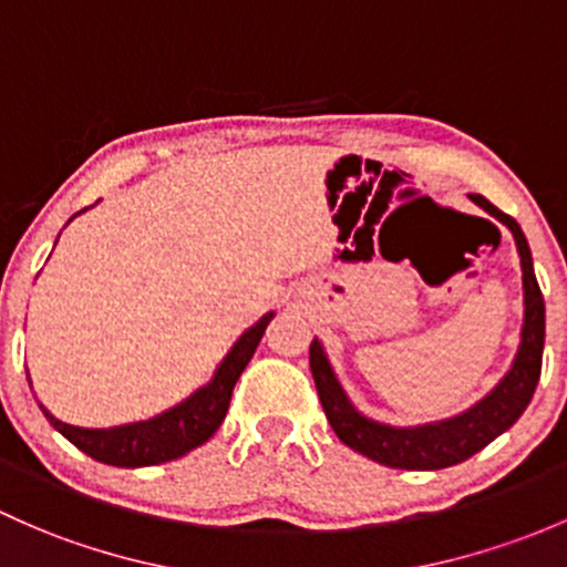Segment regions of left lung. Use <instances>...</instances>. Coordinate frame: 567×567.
Here are the masks:
<instances>
[{"mask_svg": "<svg viewBox=\"0 0 567 567\" xmlns=\"http://www.w3.org/2000/svg\"><path fill=\"white\" fill-rule=\"evenodd\" d=\"M484 212L497 217L516 238V249L522 258V282H524V326L522 344L516 353L511 372L499 380V385L467 413L454 419L434 421L424 426H389L380 421L367 419L350 404L348 393L339 385L323 344L312 339L309 344V367H312L315 385H318L320 404L326 419L337 437L348 449L359 451L372 462L396 470H443L451 464L464 462L481 449H486L494 437L511 429L519 421L533 399L535 385L540 378V361H544V337H546V309L540 296L538 279L533 271V255H529L527 238H524L519 223L488 204L484 195H470Z\"/></svg>", "mask_w": 567, "mask_h": 567, "instance_id": "8db88e82", "label": "left lung"}]
</instances>
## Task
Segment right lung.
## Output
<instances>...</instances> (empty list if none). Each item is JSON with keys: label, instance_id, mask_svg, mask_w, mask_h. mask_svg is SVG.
Returning <instances> with one entry per match:
<instances>
[{"label": "right lung", "instance_id": "obj_1", "mask_svg": "<svg viewBox=\"0 0 567 567\" xmlns=\"http://www.w3.org/2000/svg\"><path fill=\"white\" fill-rule=\"evenodd\" d=\"M271 318L274 312L264 315L252 329L241 333V339L217 367L212 383L195 391L193 396L184 399L176 408H171L168 413L157 415V419L113 429H81L53 419L43 404H40V410L51 421V426L59 429L75 449H81L83 454L103 464H113V467H152V464L171 462V458H178L187 451L204 445L223 424L236 380L241 378L244 367L258 350L260 337H264Z\"/></svg>", "mask_w": 567, "mask_h": 567}]
</instances>
